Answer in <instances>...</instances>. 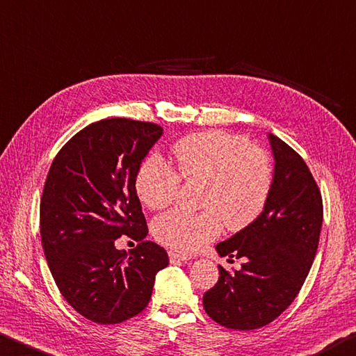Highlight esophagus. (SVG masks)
Instances as JSON below:
<instances>
[{
	"mask_svg": "<svg viewBox=\"0 0 356 356\" xmlns=\"http://www.w3.org/2000/svg\"><path fill=\"white\" fill-rule=\"evenodd\" d=\"M168 258H170V263H181V261H189L191 259L188 254H181V253L173 252V250L168 252Z\"/></svg>",
	"mask_w": 356,
	"mask_h": 356,
	"instance_id": "esophagus-1",
	"label": "esophagus"
}]
</instances>
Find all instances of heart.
Listing matches in <instances>:
<instances>
[{"label":"heart","instance_id":"heart-1","mask_svg":"<svg viewBox=\"0 0 356 356\" xmlns=\"http://www.w3.org/2000/svg\"><path fill=\"white\" fill-rule=\"evenodd\" d=\"M179 179L202 183L200 213L172 209L153 220L161 244L194 253L214 241L222 223L238 232L264 209L272 189V167L267 154L242 137L222 131L186 136L172 147V167L158 156H148L137 168L134 188L149 209H162L177 195Z\"/></svg>","mask_w":356,"mask_h":356}]
</instances>
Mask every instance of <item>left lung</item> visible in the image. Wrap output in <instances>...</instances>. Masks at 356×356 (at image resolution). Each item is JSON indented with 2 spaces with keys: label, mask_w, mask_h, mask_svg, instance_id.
I'll list each match as a JSON object with an SVG mask.
<instances>
[{
  "label": "left lung",
  "mask_w": 356,
  "mask_h": 356,
  "mask_svg": "<svg viewBox=\"0 0 356 356\" xmlns=\"http://www.w3.org/2000/svg\"><path fill=\"white\" fill-rule=\"evenodd\" d=\"M275 168L269 200L257 219L216 245L220 257L245 258L241 270L219 266L203 296L211 319L232 330L275 321L294 302L313 264L323 219L322 195L302 156L269 134Z\"/></svg>",
  "instance_id": "8db88e82"
}]
</instances>
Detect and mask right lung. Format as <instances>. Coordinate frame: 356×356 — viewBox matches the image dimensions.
I'll use <instances>...</instances> for the list:
<instances>
[{
	"instance_id": "add662e5",
	"label": "right lung",
	"mask_w": 356,
	"mask_h": 356,
	"mask_svg": "<svg viewBox=\"0 0 356 356\" xmlns=\"http://www.w3.org/2000/svg\"><path fill=\"white\" fill-rule=\"evenodd\" d=\"M156 123L104 118L68 140L49 167L40 200L42 245L68 305L97 323H120L145 309L154 277L168 266L152 241L136 194L137 168L159 137ZM120 235L139 240L128 255Z\"/></svg>"
}]
</instances>
